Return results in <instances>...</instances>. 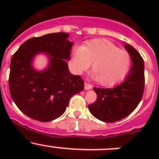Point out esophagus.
<instances>
[{"instance_id": "esophagus-1", "label": "esophagus", "mask_w": 159, "mask_h": 159, "mask_svg": "<svg viewBox=\"0 0 159 159\" xmlns=\"http://www.w3.org/2000/svg\"><path fill=\"white\" fill-rule=\"evenodd\" d=\"M92 88V85L88 82H84V89L85 90H90Z\"/></svg>"}]
</instances>
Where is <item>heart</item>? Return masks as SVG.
I'll use <instances>...</instances> for the list:
<instances>
[{
	"label": "heart",
	"instance_id": "heart-1",
	"mask_svg": "<svg viewBox=\"0 0 159 159\" xmlns=\"http://www.w3.org/2000/svg\"><path fill=\"white\" fill-rule=\"evenodd\" d=\"M92 64L93 78L102 85H112L124 79L131 66L129 53L106 40H93L71 53L70 66L76 75L86 71Z\"/></svg>",
	"mask_w": 159,
	"mask_h": 159
}]
</instances>
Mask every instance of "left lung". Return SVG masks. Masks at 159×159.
Instances as JSON below:
<instances>
[{
	"mask_svg": "<svg viewBox=\"0 0 159 159\" xmlns=\"http://www.w3.org/2000/svg\"><path fill=\"white\" fill-rule=\"evenodd\" d=\"M125 48L131 57L132 67L125 80L111 89L94 88L97 100L89 105L93 116L102 121L115 122L123 119L133 111L142 98L145 88V65L137 50L129 44Z\"/></svg>",
	"mask_w": 159,
	"mask_h": 159,
	"instance_id": "left-lung-1",
	"label": "left lung"
}]
</instances>
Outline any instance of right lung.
<instances>
[{
	"instance_id": "1",
	"label": "right lung",
	"mask_w": 159,
	"mask_h": 159,
	"mask_svg": "<svg viewBox=\"0 0 159 159\" xmlns=\"http://www.w3.org/2000/svg\"><path fill=\"white\" fill-rule=\"evenodd\" d=\"M65 32L32 38L20 45L11 58L9 90L15 105L25 115L46 122L64 114L70 98L84 89V81L68 70L73 43ZM44 52L49 67L38 72L32 66L34 56Z\"/></svg>"
}]
</instances>
